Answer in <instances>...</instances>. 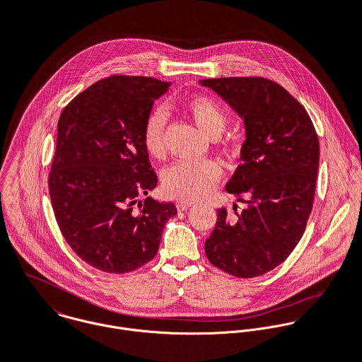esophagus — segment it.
Wrapping results in <instances>:
<instances>
[{
	"instance_id": "esophagus-1",
	"label": "esophagus",
	"mask_w": 362,
	"mask_h": 362,
	"mask_svg": "<svg viewBox=\"0 0 362 362\" xmlns=\"http://www.w3.org/2000/svg\"><path fill=\"white\" fill-rule=\"evenodd\" d=\"M194 204L192 202H177V209L180 211V212H182V211H187V209H189L191 206H192Z\"/></svg>"
}]
</instances>
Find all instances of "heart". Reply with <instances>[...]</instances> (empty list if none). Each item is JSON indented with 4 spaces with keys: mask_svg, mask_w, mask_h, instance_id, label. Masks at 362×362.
Wrapping results in <instances>:
<instances>
[{
    "mask_svg": "<svg viewBox=\"0 0 362 362\" xmlns=\"http://www.w3.org/2000/svg\"><path fill=\"white\" fill-rule=\"evenodd\" d=\"M184 108L195 124L209 137L219 136L228 123V112L212 97L194 95L185 101ZM164 127L165 118L161 112H154L144 126V147L154 158H161L165 154ZM219 177L221 167L212 160L181 161L165 171L163 188L173 199L201 201L212 192Z\"/></svg>",
    "mask_w": 362,
    "mask_h": 362,
    "instance_id": "obj_1",
    "label": "heart"
}]
</instances>
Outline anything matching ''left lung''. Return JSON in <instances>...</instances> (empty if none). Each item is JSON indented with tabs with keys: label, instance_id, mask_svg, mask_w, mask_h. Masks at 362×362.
<instances>
[{
	"label": "left lung",
	"instance_id": "1",
	"mask_svg": "<svg viewBox=\"0 0 362 362\" xmlns=\"http://www.w3.org/2000/svg\"><path fill=\"white\" fill-rule=\"evenodd\" d=\"M244 121L241 164L226 191L247 206L218 221L205 241L208 259L238 278L282 264L300 240L312 212L319 139L306 110L279 84L262 77L201 80ZM236 209V208H235Z\"/></svg>",
	"mask_w": 362,
	"mask_h": 362
}]
</instances>
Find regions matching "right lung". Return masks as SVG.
I'll use <instances>...</instances> for the list:
<instances>
[{
	"label": "right lung",
	"mask_w": 362,
	"mask_h": 362,
	"mask_svg": "<svg viewBox=\"0 0 362 362\" xmlns=\"http://www.w3.org/2000/svg\"><path fill=\"white\" fill-rule=\"evenodd\" d=\"M171 83L111 76L78 94L62 112L49 174L57 225L91 267L124 274L158 251L171 202L147 197L157 185L143 132L154 101Z\"/></svg>",
	"instance_id": "obj_1"
}]
</instances>
